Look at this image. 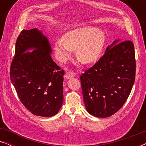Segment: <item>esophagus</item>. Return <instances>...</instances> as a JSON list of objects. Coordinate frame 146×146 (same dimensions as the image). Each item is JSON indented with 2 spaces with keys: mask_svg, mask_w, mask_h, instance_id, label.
Instances as JSON below:
<instances>
[{
  "mask_svg": "<svg viewBox=\"0 0 146 146\" xmlns=\"http://www.w3.org/2000/svg\"><path fill=\"white\" fill-rule=\"evenodd\" d=\"M76 75V73L74 72H68L66 73L65 76L67 79H69V78H72V77H74Z\"/></svg>",
  "mask_w": 146,
  "mask_h": 146,
  "instance_id": "esophagus-1",
  "label": "esophagus"
}]
</instances>
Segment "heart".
Masks as SVG:
<instances>
[{"instance_id": "1", "label": "heart", "mask_w": 146, "mask_h": 146, "mask_svg": "<svg viewBox=\"0 0 146 146\" xmlns=\"http://www.w3.org/2000/svg\"><path fill=\"white\" fill-rule=\"evenodd\" d=\"M105 42V35L101 30L91 27L77 28L68 31L62 39L55 41L56 53L61 61L70 58L72 50H76V56L82 62L89 64L100 54Z\"/></svg>"}]
</instances>
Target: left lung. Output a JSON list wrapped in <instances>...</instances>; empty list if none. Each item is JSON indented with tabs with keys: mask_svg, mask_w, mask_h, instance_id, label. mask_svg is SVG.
<instances>
[{
	"mask_svg": "<svg viewBox=\"0 0 146 146\" xmlns=\"http://www.w3.org/2000/svg\"><path fill=\"white\" fill-rule=\"evenodd\" d=\"M135 78L134 46L115 40L98 61L80 76L85 106L90 114L110 117L126 102Z\"/></svg>",
	"mask_w": 146,
	"mask_h": 146,
	"instance_id": "8db88e82",
	"label": "left lung"
}]
</instances>
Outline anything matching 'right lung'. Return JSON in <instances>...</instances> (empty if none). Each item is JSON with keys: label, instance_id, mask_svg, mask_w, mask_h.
<instances>
[{"label": "right lung", "instance_id": "1", "mask_svg": "<svg viewBox=\"0 0 146 146\" xmlns=\"http://www.w3.org/2000/svg\"><path fill=\"white\" fill-rule=\"evenodd\" d=\"M33 49V52H26ZM48 40L37 29L23 30L16 42L10 77L21 102L36 115L51 117L63 103L64 70L52 59Z\"/></svg>", "mask_w": 146, "mask_h": 146}]
</instances>
